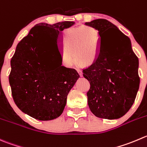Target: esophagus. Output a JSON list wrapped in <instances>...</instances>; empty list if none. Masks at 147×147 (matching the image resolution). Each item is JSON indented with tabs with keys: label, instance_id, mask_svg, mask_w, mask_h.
<instances>
[{
	"label": "esophagus",
	"instance_id": "obj_1",
	"mask_svg": "<svg viewBox=\"0 0 147 147\" xmlns=\"http://www.w3.org/2000/svg\"><path fill=\"white\" fill-rule=\"evenodd\" d=\"M77 71H78V73H79V75H80V77H82V70H80V69H77Z\"/></svg>",
	"mask_w": 147,
	"mask_h": 147
}]
</instances>
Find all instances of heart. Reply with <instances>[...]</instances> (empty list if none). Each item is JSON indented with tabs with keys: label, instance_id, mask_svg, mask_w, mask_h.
<instances>
[{
	"label": "heart",
	"instance_id": "1",
	"mask_svg": "<svg viewBox=\"0 0 147 147\" xmlns=\"http://www.w3.org/2000/svg\"><path fill=\"white\" fill-rule=\"evenodd\" d=\"M99 31L90 26L69 28L64 33L62 62L71 66L74 60L80 65H88L96 59L99 52Z\"/></svg>",
	"mask_w": 147,
	"mask_h": 147
}]
</instances>
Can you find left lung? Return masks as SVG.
<instances>
[{
	"label": "left lung",
	"mask_w": 147,
	"mask_h": 147,
	"mask_svg": "<svg viewBox=\"0 0 147 147\" xmlns=\"http://www.w3.org/2000/svg\"><path fill=\"white\" fill-rule=\"evenodd\" d=\"M85 24L96 28L100 36L96 59L82 72L90 84L87 92L88 106L97 117L118 119L134 102L140 82L139 59L130 39L114 24L101 18ZM110 30H114L112 34Z\"/></svg>",
	"instance_id": "1"
}]
</instances>
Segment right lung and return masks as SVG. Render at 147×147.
<instances>
[{
	"instance_id": "1",
	"label": "right lung",
	"mask_w": 147,
	"mask_h": 147,
	"mask_svg": "<svg viewBox=\"0 0 147 147\" xmlns=\"http://www.w3.org/2000/svg\"><path fill=\"white\" fill-rule=\"evenodd\" d=\"M74 24H36L17 45L11 60V93L18 108L34 119L59 117L69 90L80 78L75 69L62 66L59 52L62 31Z\"/></svg>"
}]
</instances>
